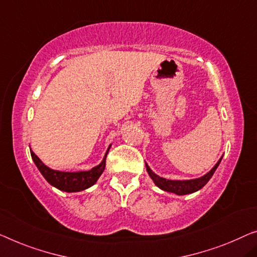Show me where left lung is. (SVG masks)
I'll use <instances>...</instances> for the list:
<instances>
[{
  "instance_id": "8db88e82",
  "label": "left lung",
  "mask_w": 257,
  "mask_h": 257,
  "mask_svg": "<svg viewBox=\"0 0 257 257\" xmlns=\"http://www.w3.org/2000/svg\"><path fill=\"white\" fill-rule=\"evenodd\" d=\"M221 158L219 159L214 167L212 168L209 173H206L204 177L198 178V179H194V180H185V181H180V180H167L164 178H160L158 175L153 173V172L150 170V167L148 165L147 166V171L149 175H150L151 179L153 180V182L156 183L157 187H159L160 189L165 190V191H170V193H174L177 195H187V194H191L194 191L200 190L201 188H203L211 177L214 173V171L217 170L218 165H219Z\"/></svg>"
}]
</instances>
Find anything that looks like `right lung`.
<instances>
[{
	"label": "right lung",
	"instance_id": "1",
	"mask_svg": "<svg viewBox=\"0 0 257 257\" xmlns=\"http://www.w3.org/2000/svg\"><path fill=\"white\" fill-rule=\"evenodd\" d=\"M110 148V145H109ZM107 150L105 158L102 160L100 165L95 166L92 168L91 171L85 172H61V171H54L51 168L44 165L43 162L34 155L33 151H31V157H32L34 164H36L38 170L43 174V177L47 180L48 183L54 186L55 188L68 191V193H74V191H80L84 190L89 187L93 186L97 180L100 177L102 172L105 170L106 166V157L107 153L109 151Z\"/></svg>",
	"mask_w": 257,
	"mask_h": 257
}]
</instances>
